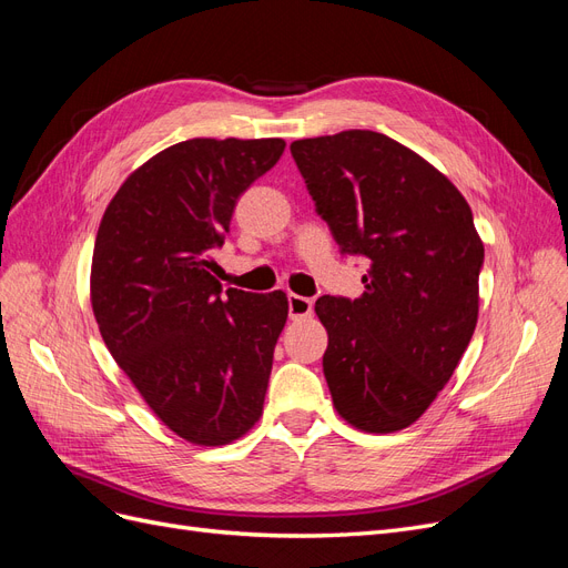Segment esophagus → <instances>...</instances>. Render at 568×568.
Here are the masks:
<instances>
[{
    "label": "esophagus",
    "instance_id": "esophagus-1",
    "mask_svg": "<svg viewBox=\"0 0 568 568\" xmlns=\"http://www.w3.org/2000/svg\"><path fill=\"white\" fill-rule=\"evenodd\" d=\"M313 315V301L305 296L288 294V317L291 320H301V317H311Z\"/></svg>",
    "mask_w": 568,
    "mask_h": 568
}]
</instances>
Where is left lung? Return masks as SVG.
Returning <instances> with one entry per match:
<instances>
[{"label": "left lung", "mask_w": 568, "mask_h": 568, "mask_svg": "<svg viewBox=\"0 0 568 568\" xmlns=\"http://www.w3.org/2000/svg\"><path fill=\"white\" fill-rule=\"evenodd\" d=\"M291 156L341 253L369 261L363 296L315 303L334 407L363 432H400L450 382L476 329L484 244L471 209L382 132L298 140Z\"/></svg>", "instance_id": "8db88e82"}]
</instances>
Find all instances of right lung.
<instances>
[{"instance_id":"right-lung-1","label":"right lung","mask_w":568,"mask_h":568,"mask_svg":"<svg viewBox=\"0 0 568 568\" xmlns=\"http://www.w3.org/2000/svg\"><path fill=\"white\" fill-rule=\"evenodd\" d=\"M284 140H186L123 182L101 217L92 307L101 338L146 405L194 445L244 436L263 412L286 324L284 291L215 280L236 201Z\"/></svg>"}]
</instances>
